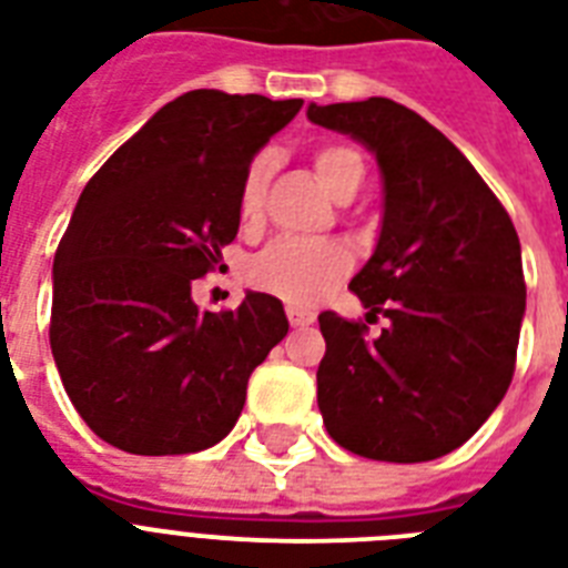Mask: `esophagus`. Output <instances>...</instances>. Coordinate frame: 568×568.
Instances as JSON below:
<instances>
[{
  "label": "esophagus",
  "mask_w": 568,
  "mask_h": 568,
  "mask_svg": "<svg viewBox=\"0 0 568 568\" xmlns=\"http://www.w3.org/2000/svg\"><path fill=\"white\" fill-rule=\"evenodd\" d=\"M285 315H288V324H292V327H310L312 321H315V312L303 310V306H288Z\"/></svg>",
  "instance_id": "obj_1"
}]
</instances>
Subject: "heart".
I'll use <instances>...</instances> for the list:
<instances>
[{
	"instance_id": "obj_1",
	"label": "heart",
	"mask_w": 568,
	"mask_h": 568,
	"mask_svg": "<svg viewBox=\"0 0 568 568\" xmlns=\"http://www.w3.org/2000/svg\"><path fill=\"white\" fill-rule=\"evenodd\" d=\"M315 176L333 200L351 185H363L365 162L354 146L327 144L312 155ZM271 176L267 155H258L241 176L239 185V221L241 226H256L262 221L265 185ZM354 256L338 241H276L258 256L250 258L247 283L256 292L274 294L285 303H315L351 271Z\"/></svg>"
}]
</instances>
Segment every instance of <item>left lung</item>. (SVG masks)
<instances>
[{
  "instance_id": "obj_1",
  "label": "left lung",
  "mask_w": 568,
  "mask_h": 568,
  "mask_svg": "<svg viewBox=\"0 0 568 568\" xmlns=\"http://www.w3.org/2000/svg\"><path fill=\"white\" fill-rule=\"evenodd\" d=\"M306 118L359 141L383 182L377 244L351 288L388 327L368 342L363 324L321 312L324 424L359 457H445L513 379L525 318L516 226L466 155L400 102H310Z\"/></svg>"
}]
</instances>
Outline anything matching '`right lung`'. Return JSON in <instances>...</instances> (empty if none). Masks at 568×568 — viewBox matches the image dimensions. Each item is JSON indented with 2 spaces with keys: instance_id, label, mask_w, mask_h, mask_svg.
<instances>
[{
  "instance_id": "add662e5",
  "label": "right lung",
  "mask_w": 568,
  "mask_h": 568,
  "mask_svg": "<svg viewBox=\"0 0 568 568\" xmlns=\"http://www.w3.org/2000/svg\"><path fill=\"white\" fill-rule=\"evenodd\" d=\"M303 100L189 91L159 109L84 185L52 265L49 345L102 442L141 457L212 448L247 379L288 333L283 303L196 310L191 285L239 235V185Z\"/></svg>"
}]
</instances>
